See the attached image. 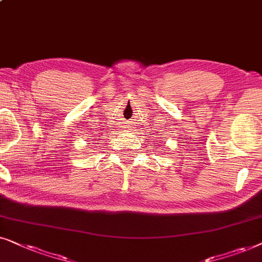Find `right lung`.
I'll use <instances>...</instances> for the list:
<instances>
[{"label": "right lung", "mask_w": 262, "mask_h": 262, "mask_svg": "<svg viewBox=\"0 0 262 262\" xmlns=\"http://www.w3.org/2000/svg\"><path fill=\"white\" fill-rule=\"evenodd\" d=\"M97 140H98V139H97Z\"/></svg>", "instance_id": "add662e5"}]
</instances>
